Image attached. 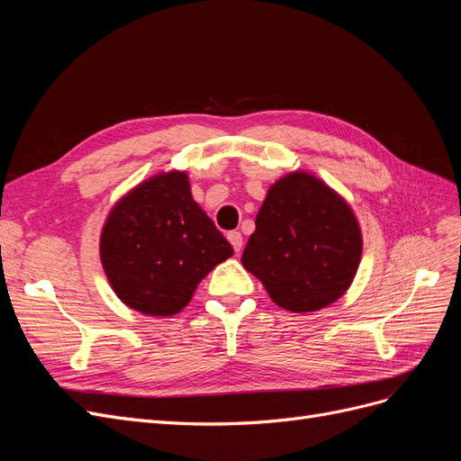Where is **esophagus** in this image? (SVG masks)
<instances>
[{
	"mask_svg": "<svg viewBox=\"0 0 461 461\" xmlns=\"http://www.w3.org/2000/svg\"><path fill=\"white\" fill-rule=\"evenodd\" d=\"M227 239H229V242L232 244L234 252H236V254H240V249H242V234H240V232H236V230H232V232H229V234H227Z\"/></svg>",
	"mask_w": 461,
	"mask_h": 461,
	"instance_id": "esophagus-1",
	"label": "esophagus"
}]
</instances>
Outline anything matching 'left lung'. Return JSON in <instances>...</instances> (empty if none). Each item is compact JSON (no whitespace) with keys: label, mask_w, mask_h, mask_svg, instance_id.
Instances as JSON below:
<instances>
[{"label":"left lung","mask_w":461,"mask_h":461,"mask_svg":"<svg viewBox=\"0 0 461 461\" xmlns=\"http://www.w3.org/2000/svg\"><path fill=\"white\" fill-rule=\"evenodd\" d=\"M364 239L354 209L325 180L292 171L269 186L244 248V269L292 313L327 308L346 294Z\"/></svg>","instance_id":"left-lung-1"}]
</instances>
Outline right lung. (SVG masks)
Instances as JSON below:
<instances>
[{
	"label": "right lung",
	"instance_id": "1",
	"mask_svg": "<svg viewBox=\"0 0 461 461\" xmlns=\"http://www.w3.org/2000/svg\"><path fill=\"white\" fill-rule=\"evenodd\" d=\"M232 256L213 221L194 202L186 171H161L111 207L100 259L117 298L149 317L183 312L219 263Z\"/></svg>",
	"mask_w": 461,
	"mask_h": 461
}]
</instances>
